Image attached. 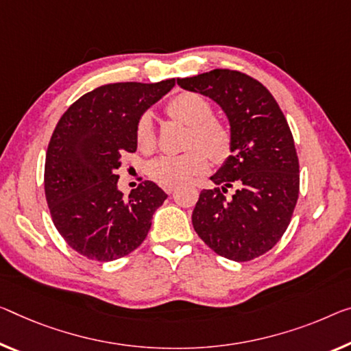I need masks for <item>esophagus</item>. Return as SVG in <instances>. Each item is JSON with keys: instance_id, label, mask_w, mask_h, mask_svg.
I'll use <instances>...</instances> for the list:
<instances>
[{"instance_id": "34e87169", "label": "esophagus", "mask_w": 351, "mask_h": 351, "mask_svg": "<svg viewBox=\"0 0 351 351\" xmlns=\"http://www.w3.org/2000/svg\"><path fill=\"white\" fill-rule=\"evenodd\" d=\"M174 190H176V186H166L165 188V191L168 193V194H171V193H174Z\"/></svg>"}]
</instances>
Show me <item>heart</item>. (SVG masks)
Returning a JSON list of instances; mask_svg holds the SVG:
<instances>
[{
  "label": "heart",
  "mask_w": 351,
  "mask_h": 351,
  "mask_svg": "<svg viewBox=\"0 0 351 351\" xmlns=\"http://www.w3.org/2000/svg\"><path fill=\"white\" fill-rule=\"evenodd\" d=\"M166 112L172 119L190 127L185 149L180 155H161L147 165V174L161 186H177L206 172L210 158L221 163L230 155L232 133L226 123L213 117L208 100L196 93H180L169 100ZM134 141L141 152H152L157 145L155 123L150 112H143L134 125Z\"/></svg>",
  "instance_id": "heart-1"
}]
</instances>
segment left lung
<instances>
[{
	"instance_id": "1",
	"label": "left lung",
	"mask_w": 351,
	"mask_h": 351,
	"mask_svg": "<svg viewBox=\"0 0 351 351\" xmlns=\"http://www.w3.org/2000/svg\"><path fill=\"white\" fill-rule=\"evenodd\" d=\"M177 84L217 101L232 133V155L210 177L221 188L199 194L193 228L217 254L252 261L281 240L298 201L300 165L289 123L265 86L237 70L215 69Z\"/></svg>"
}]
</instances>
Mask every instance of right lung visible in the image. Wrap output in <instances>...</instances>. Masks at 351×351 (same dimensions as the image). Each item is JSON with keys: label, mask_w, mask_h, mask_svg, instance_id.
Returning a JSON list of instances; mask_svg holds the SVG:
<instances>
[{"label": "right lung", "mask_w": 351, "mask_h": 351, "mask_svg": "<svg viewBox=\"0 0 351 351\" xmlns=\"http://www.w3.org/2000/svg\"><path fill=\"white\" fill-rule=\"evenodd\" d=\"M174 84L171 78L100 86L59 119L47 150L45 197L58 232L82 256L116 261L147 237L155 210L168 194L144 180L123 199L114 172L123 154L136 152L138 117Z\"/></svg>", "instance_id": "add662e5"}]
</instances>
